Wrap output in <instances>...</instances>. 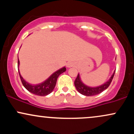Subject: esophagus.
I'll return each instance as SVG.
<instances>
[{"mask_svg": "<svg viewBox=\"0 0 134 134\" xmlns=\"http://www.w3.org/2000/svg\"><path fill=\"white\" fill-rule=\"evenodd\" d=\"M74 65V63L72 62H70H70H67V64H66V65H67V68H70V67H73Z\"/></svg>", "mask_w": 134, "mask_h": 134, "instance_id": "obj_1", "label": "esophagus"}]
</instances>
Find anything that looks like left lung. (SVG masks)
Here are the masks:
<instances>
[{"label":"left lung","mask_w":134,"mask_h":134,"mask_svg":"<svg viewBox=\"0 0 134 134\" xmlns=\"http://www.w3.org/2000/svg\"><path fill=\"white\" fill-rule=\"evenodd\" d=\"M115 72V70L113 72V74H112L111 76L110 77V79L108 80L105 83L96 87L89 86L84 84L81 79L80 74H78L77 77V78L74 81L75 86H76V90H77V91L79 92V93H81V94L84 95V96H94V95H97L98 94L101 93V92H103L105 90H107L108 87L111 84L112 79H113V76H114Z\"/></svg>","instance_id":"8db88e82"}]
</instances>
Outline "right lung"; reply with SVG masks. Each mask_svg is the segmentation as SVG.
Masks as SVG:
<instances>
[{"mask_svg": "<svg viewBox=\"0 0 134 134\" xmlns=\"http://www.w3.org/2000/svg\"><path fill=\"white\" fill-rule=\"evenodd\" d=\"M19 64L20 62L19 60V58H18V71H19V76L20 78H21V82H22L24 87H25L28 91H30V93L40 96H47V95L51 93L53 91V90H54L58 76H59L61 74H62L63 72L66 71L65 67H62V68L58 69V70H57V71H55V72H53L51 76L49 77L48 79H46L45 81H44L43 82L39 83V84H30V83L27 82L26 81H25V80L24 79V78H23L22 76L21 75V74H20L19 69Z\"/></svg>", "mask_w": 134, "mask_h": 134, "instance_id": "right-lung-1", "label": "right lung"}]
</instances>
